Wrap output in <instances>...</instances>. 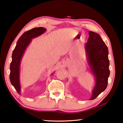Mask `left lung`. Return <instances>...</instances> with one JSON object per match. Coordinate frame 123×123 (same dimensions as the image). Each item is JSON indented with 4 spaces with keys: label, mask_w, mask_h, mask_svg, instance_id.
<instances>
[{
    "label": "left lung",
    "mask_w": 123,
    "mask_h": 123,
    "mask_svg": "<svg viewBox=\"0 0 123 123\" xmlns=\"http://www.w3.org/2000/svg\"><path fill=\"white\" fill-rule=\"evenodd\" d=\"M90 68L96 79L91 100L96 98L107 86L110 75L108 48L97 33L89 31V38L85 45Z\"/></svg>",
    "instance_id": "1"
}]
</instances>
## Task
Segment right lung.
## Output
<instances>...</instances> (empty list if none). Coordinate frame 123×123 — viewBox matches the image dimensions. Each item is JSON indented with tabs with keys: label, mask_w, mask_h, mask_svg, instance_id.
I'll return each instance as SVG.
<instances>
[{
	"label": "right lung",
	"mask_w": 123,
	"mask_h": 123,
	"mask_svg": "<svg viewBox=\"0 0 123 123\" xmlns=\"http://www.w3.org/2000/svg\"><path fill=\"white\" fill-rule=\"evenodd\" d=\"M47 29L43 27L35 28L25 32L19 37L17 42L16 46L12 55V62L10 64V79L11 84L16 89L18 93H20L19 82L20 63L26 47L31 42L32 38H35L43 34Z\"/></svg>",
	"instance_id": "obj_1"
}]
</instances>
